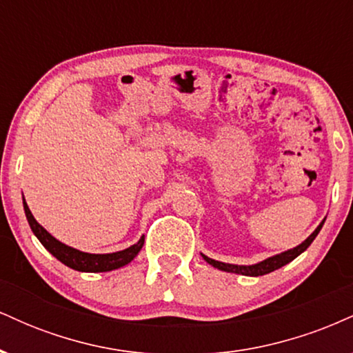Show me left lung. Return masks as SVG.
Masks as SVG:
<instances>
[{
    "mask_svg": "<svg viewBox=\"0 0 353 353\" xmlns=\"http://www.w3.org/2000/svg\"><path fill=\"white\" fill-rule=\"evenodd\" d=\"M323 222H325V219H323L322 222L317 225V229L314 230V232L310 234L309 237L305 239V241L302 242V244H299L297 247H294V249H289L285 250V252L282 254H277V255H272V257L265 259V261L262 262H257V264H252V265H237V264H225V262H219V261H214V259L208 257V255L201 254L202 259H204L208 264H210L212 267H216L219 270H224V272H230V274H239V275H249V277H259V275H265V274H270L274 272V270L281 269L285 264H289V262H292L295 257H299L303 250H307V247H309L312 242H314V239L317 237V234L320 232V229H322Z\"/></svg>",
    "mask_w": 353,
    "mask_h": 353,
    "instance_id": "obj_1",
    "label": "left lung"
}]
</instances>
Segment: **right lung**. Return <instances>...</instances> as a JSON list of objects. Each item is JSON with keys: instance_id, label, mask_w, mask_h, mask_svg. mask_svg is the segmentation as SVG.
Segmentation results:
<instances>
[{"instance_id": "1", "label": "right lung", "mask_w": 353, "mask_h": 353, "mask_svg": "<svg viewBox=\"0 0 353 353\" xmlns=\"http://www.w3.org/2000/svg\"><path fill=\"white\" fill-rule=\"evenodd\" d=\"M23 208L24 214H26L28 222H30V228L33 230V234L38 237V241L44 245V249L48 252L54 255L59 262H63L64 265L71 267V269L79 270V272H109V270L119 269V267L128 265L132 259L139 254V250L144 245V236L136 242L134 245L128 247V249L119 250V252H111V254H89L83 252V250L74 249L63 242H59L58 239L52 237L46 229L36 221L33 214H31L30 208H28L26 201L23 197Z\"/></svg>"}]
</instances>
